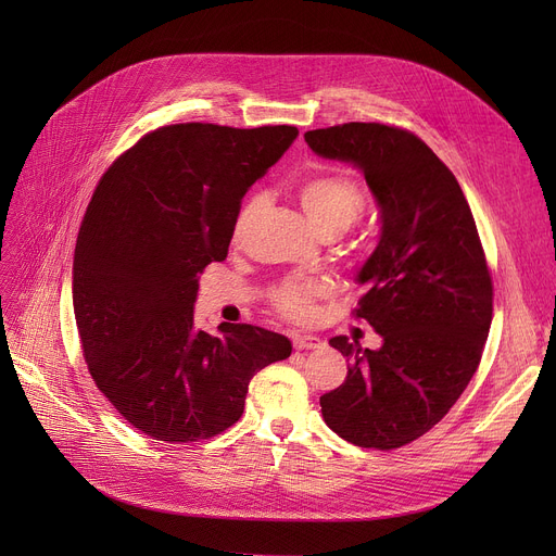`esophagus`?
<instances>
[{
    "label": "esophagus",
    "mask_w": 556,
    "mask_h": 556,
    "mask_svg": "<svg viewBox=\"0 0 556 556\" xmlns=\"http://www.w3.org/2000/svg\"><path fill=\"white\" fill-rule=\"evenodd\" d=\"M293 338V346L298 349V352H302V349H323L325 342L319 340L317 336H304V333H293L290 336Z\"/></svg>",
    "instance_id": "esophagus-1"
}]
</instances>
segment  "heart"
I'll list each match as a JSON object with an SVG mask.
<instances>
[{
  "label": "heart",
  "mask_w": 556,
  "mask_h": 556,
  "mask_svg": "<svg viewBox=\"0 0 556 556\" xmlns=\"http://www.w3.org/2000/svg\"><path fill=\"white\" fill-rule=\"evenodd\" d=\"M298 198L304 214L319 237L336 239L352 227L365 207L361 189L342 175H315L300 185ZM263 195H252L233 220V239H239L248 225L258 216ZM329 295V283L323 279H283L273 290L275 308L290 319H308L319 298Z\"/></svg>",
  "instance_id": "obj_1"
}]
</instances>
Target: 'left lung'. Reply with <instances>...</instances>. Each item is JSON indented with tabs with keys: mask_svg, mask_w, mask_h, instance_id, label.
Masks as SVG:
<instances>
[{
	"mask_svg": "<svg viewBox=\"0 0 556 556\" xmlns=\"http://www.w3.org/2000/svg\"><path fill=\"white\" fill-rule=\"evenodd\" d=\"M304 139L319 157L361 168L381 214L354 313L383 344L329 340L352 365L319 396L323 417L346 442L392 451L440 424L480 365L493 313L484 250L455 175L417 135L352 122Z\"/></svg>",
	"mask_w": 556,
	"mask_h": 556,
	"instance_id": "obj_1",
	"label": "left lung"
}]
</instances>
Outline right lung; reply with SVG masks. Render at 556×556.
<instances>
[{
    "instance_id": "1",
    "label": "right lung",
    "mask_w": 556,
    "mask_h": 556,
    "mask_svg": "<svg viewBox=\"0 0 556 556\" xmlns=\"http://www.w3.org/2000/svg\"><path fill=\"white\" fill-rule=\"evenodd\" d=\"M295 126L175 124L141 137L99 180L74 250L83 356L119 415L157 442L210 440L243 415L252 376L293 352L252 325L193 327L198 281L223 261L248 189Z\"/></svg>"
}]
</instances>
